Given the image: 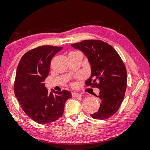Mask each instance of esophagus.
<instances>
[{"instance_id":"esophagus-1","label":"esophagus","mask_w":150,"mask_h":150,"mask_svg":"<svg viewBox=\"0 0 150 150\" xmlns=\"http://www.w3.org/2000/svg\"><path fill=\"white\" fill-rule=\"evenodd\" d=\"M71 96L73 98H81V95L80 94L77 93V92H72Z\"/></svg>"}]
</instances>
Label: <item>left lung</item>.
<instances>
[{"label":"left lung","mask_w":150,"mask_h":150,"mask_svg":"<svg viewBox=\"0 0 150 150\" xmlns=\"http://www.w3.org/2000/svg\"><path fill=\"white\" fill-rule=\"evenodd\" d=\"M71 46L82 52L91 65V74L86 85L100 90V108L91 115L101 120L110 118L119 110L127 88V69L121 57L111 45L102 40H84Z\"/></svg>","instance_id":"obj_1"}]
</instances>
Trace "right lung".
Here are the masks:
<instances>
[{"instance_id":"right-lung-1","label":"right lung","mask_w":150,"mask_h":150,"mask_svg":"<svg viewBox=\"0 0 150 150\" xmlns=\"http://www.w3.org/2000/svg\"><path fill=\"white\" fill-rule=\"evenodd\" d=\"M63 47L45 45L26 52L16 70L14 94L21 108L39 124H47L61 117L69 91L48 92L44 83L50 69L51 59Z\"/></svg>"}]
</instances>
